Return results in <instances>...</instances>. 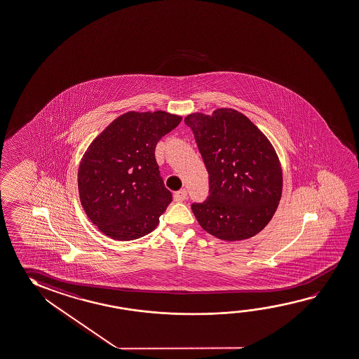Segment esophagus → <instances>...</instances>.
I'll return each instance as SVG.
<instances>
[{
    "mask_svg": "<svg viewBox=\"0 0 359 359\" xmlns=\"http://www.w3.org/2000/svg\"><path fill=\"white\" fill-rule=\"evenodd\" d=\"M173 198L176 202H183V201H186L187 199V191L186 189H181V191H178L173 196Z\"/></svg>",
    "mask_w": 359,
    "mask_h": 359,
    "instance_id": "1",
    "label": "esophagus"
}]
</instances>
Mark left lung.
I'll return each mask as SVG.
<instances>
[{
    "label": "left lung",
    "mask_w": 359,
    "mask_h": 359,
    "mask_svg": "<svg viewBox=\"0 0 359 359\" xmlns=\"http://www.w3.org/2000/svg\"><path fill=\"white\" fill-rule=\"evenodd\" d=\"M184 123L194 132L210 180L207 199L192 203L201 227L229 242L259 233L272 219L283 187L273 146L236 109L188 114Z\"/></svg>",
    "instance_id": "left-lung-1"
}]
</instances>
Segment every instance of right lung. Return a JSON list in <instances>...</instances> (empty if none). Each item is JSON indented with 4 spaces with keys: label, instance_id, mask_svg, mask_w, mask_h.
<instances>
[{
    "label": "right lung",
    "instance_id": "right-lung-1",
    "mask_svg": "<svg viewBox=\"0 0 359 359\" xmlns=\"http://www.w3.org/2000/svg\"><path fill=\"white\" fill-rule=\"evenodd\" d=\"M181 116L127 112L90 144L79 168L81 205L102 233L132 241L152 232L172 202L154 158L157 142Z\"/></svg>",
    "mask_w": 359,
    "mask_h": 359
}]
</instances>
